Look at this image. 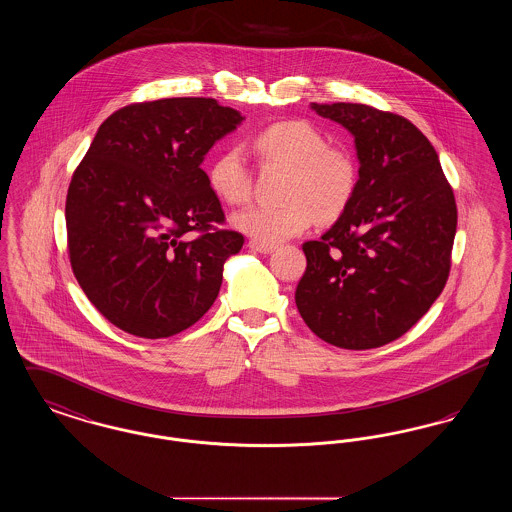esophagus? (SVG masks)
Returning <instances> with one entry per match:
<instances>
[{"instance_id":"obj_1","label":"esophagus","mask_w":512,"mask_h":512,"mask_svg":"<svg viewBox=\"0 0 512 512\" xmlns=\"http://www.w3.org/2000/svg\"><path fill=\"white\" fill-rule=\"evenodd\" d=\"M249 247L253 249V251H257V253H272L274 249H276V245H268V244H259V242H255V240H251L249 242Z\"/></svg>"}]
</instances>
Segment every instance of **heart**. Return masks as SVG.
Listing matches in <instances>:
<instances>
[{
  "label": "heart",
  "instance_id": "heart-1",
  "mask_svg": "<svg viewBox=\"0 0 512 512\" xmlns=\"http://www.w3.org/2000/svg\"><path fill=\"white\" fill-rule=\"evenodd\" d=\"M253 147L263 165L286 169L282 203L251 205L232 217V224L255 242L280 244L305 232L315 220L338 219L351 203L359 180L357 161L349 149L330 146L313 122H274L253 138ZM207 182L226 205L247 201L251 174L242 151H220L207 171Z\"/></svg>",
  "mask_w": 512,
  "mask_h": 512
}]
</instances>
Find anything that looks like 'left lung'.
I'll use <instances>...</instances> for the list:
<instances>
[{"instance_id":"left-lung-1","label":"left lung","mask_w":512,"mask_h":512,"mask_svg":"<svg viewBox=\"0 0 512 512\" xmlns=\"http://www.w3.org/2000/svg\"><path fill=\"white\" fill-rule=\"evenodd\" d=\"M353 138L359 180L320 240L305 242L295 305L320 340L374 349L401 338L445 288L457 203L428 138L401 115L363 103L311 105Z\"/></svg>"}]
</instances>
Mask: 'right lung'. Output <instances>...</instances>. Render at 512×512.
I'll list each match as a JSON object with an SVG mask.
<instances>
[{
  "instance_id": "add662e5",
  "label": "right lung",
  "mask_w": 512,
  "mask_h": 512,
  "mask_svg": "<svg viewBox=\"0 0 512 512\" xmlns=\"http://www.w3.org/2000/svg\"><path fill=\"white\" fill-rule=\"evenodd\" d=\"M244 117L213 98L132 103L99 126L76 167L65 219L74 276L103 317L159 340L215 303L222 268L244 236L201 169Z\"/></svg>"
}]
</instances>
